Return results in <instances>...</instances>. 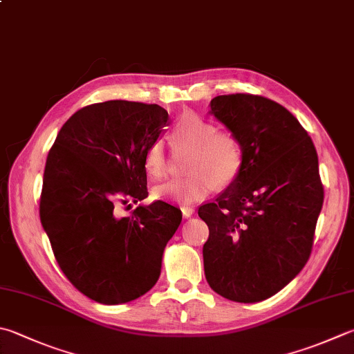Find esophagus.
I'll list each match as a JSON object with an SVG mask.
<instances>
[{
    "label": "esophagus",
    "mask_w": 354,
    "mask_h": 354,
    "mask_svg": "<svg viewBox=\"0 0 354 354\" xmlns=\"http://www.w3.org/2000/svg\"><path fill=\"white\" fill-rule=\"evenodd\" d=\"M182 214H183V217L185 218H188V217H191L192 214H194V208H192V206H182Z\"/></svg>",
    "instance_id": "34e87169"
}]
</instances>
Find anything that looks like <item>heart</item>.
Returning <instances> with one entry per match:
<instances>
[{
  "instance_id": "b5f03b06",
  "label": "heart",
  "mask_w": 354,
  "mask_h": 354,
  "mask_svg": "<svg viewBox=\"0 0 354 354\" xmlns=\"http://www.w3.org/2000/svg\"><path fill=\"white\" fill-rule=\"evenodd\" d=\"M176 148H188L183 178H174L157 185L154 196L158 198L191 203L202 200L216 188L234 182L243 168V145L228 131H218L217 124L196 112H185L171 132ZM143 166L152 180L162 178L168 171V154L163 140H154L145 151Z\"/></svg>"
}]
</instances>
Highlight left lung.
Segmentation results:
<instances>
[{
	"label": "left lung",
	"instance_id": "1",
	"mask_svg": "<svg viewBox=\"0 0 354 354\" xmlns=\"http://www.w3.org/2000/svg\"><path fill=\"white\" fill-rule=\"evenodd\" d=\"M211 114L240 138L245 158L234 182L198 208L209 228L205 276L230 301L260 302L310 259L324 203L317 152L297 118L262 95H218Z\"/></svg>",
	"mask_w": 354,
	"mask_h": 354
}]
</instances>
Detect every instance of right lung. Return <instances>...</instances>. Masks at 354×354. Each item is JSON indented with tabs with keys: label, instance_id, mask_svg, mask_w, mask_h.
Segmentation results:
<instances>
[{
	"label": "right lung",
	"instance_id": "right-lung-1",
	"mask_svg": "<svg viewBox=\"0 0 354 354\" xmlns=\"http://www.w3.org/2000/svg\"><path fill=\"white\" fill-rule=\"evenodd\" d=\"M158 104L94 103L63 124L46 160L39 218L59 268L92 301H134L156 285L182 211L148 197L145 151L168 123Z\"/></svg>",
	"mask_w": 354,
	"mask_h": 354
}]
</instances>
